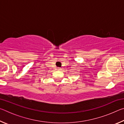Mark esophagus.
I'll return each mask as SVG.
<instances>
[{
	"label": "esophagus",
	"instance_id": "34e87169",
	"mask_svg": "<svg viewBox=\"0 0 124 124\" xmlns=\"http://www.w3.org/2000/svg\"><path fill=\"white\" fill-rule=\"evenodd\" d=\"M57 70H61V68H60V67H58V68H57Z\"/></svg>",
	"mask_w": 124,
	"mask_h": 124
}]
</instances>
